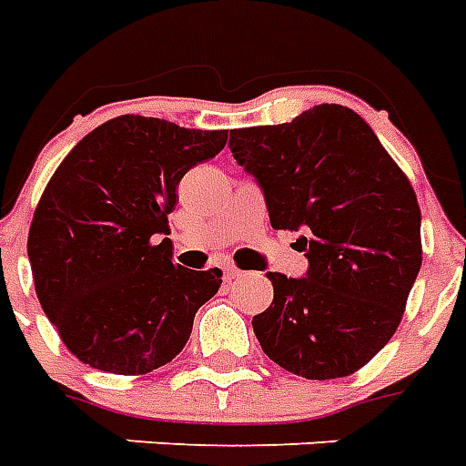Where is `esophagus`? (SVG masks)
I'll use <instances>...</instances> for the list:
<instances>
[{
  "label": "esophagus",
  "mask_w": 466,
  "mask_h": 466,
  "mask_svg": "<svg viewBox=\"0 0 466 466\" xmlns=\"http://www.w3.org/2000/svg\"><path fill=\"white\" fill-rule=\"evenodd\" d=\"M241 278V270L237 266H225V280H237Z\"/></svg>",
  "instance_id": "esophagus-1"
}]
</instances>
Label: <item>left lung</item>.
Listing matches in <instances>:
<instances>
[{
    "label": "left lung",
    "mask_w": 466,
    "mask_h": 466,
    "mask_svg": "<svg viewBox=\"0 0 466 466\" xmlns=\"http://www.w3.org/2000/svg\"><path fill=\"white\" fill-rule=\"evenodd\" d=\"M273 229L302 232L305 278L266 273L273 302L254 317L263 353L292 375L336 380L368 365L397 331L419 276L420 208L372 127L339 104L283 126L229 133Z\"/></svg>",
    "instance_id": "obj_1"
}]
</instances>
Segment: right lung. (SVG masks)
<instances>
[{"mask_svg":"<svg viewBox=\"0 0 466 466\" xmlns=\"http://www.w3.org/2000/svg\"><path fill=\"white\" fill-rule=\"evenodd\" d=\"M227 130L118 116L91 130L47 181L28 232L40 307L89 368L147 375L181 353L222 270L171 261L168 212L188 168Z\"/></svg>","mask_w":466,"mask_h":466,"instance_id":"obj_1","label":"right lung"}]
</instances>
